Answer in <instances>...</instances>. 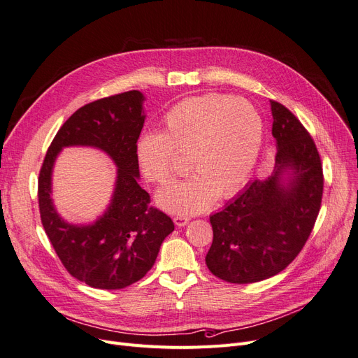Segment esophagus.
<instances>
[{
  "mask_svg": "<svg viewBox=\"0 0 358 358\" xmlns=\"http://www.w3.org/2000/svg\"><path fill=\"white\" fill-rule=\"evenodd\" d=\"M189 222H190V219L187 217V216H176V217H174V223L177 224L178 228H182V227H185V224L189 223Z\"/></svg>",
  "mask_w": 358,
  "mask_h": 358,
  "instance_id": "1",
  "label": "esophagus"
}]
</instances>
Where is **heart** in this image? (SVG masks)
Returning a JSON list of instances; mask_svg holds the SVG:
<instances>
[{
  "instance_id": "1",
  "label": "heart",
  "mask_w": 358,
  "mask_h": 358,
  "mask_svg": "<svg viewBox=\"0 0 358 358\" xmlns=\"http://www.w3.org/2000/svg\"><path fill=\"white\" fill-rule=\"evenodd\" d=\"M262 139L264 124L251 103L206 94L168 110L162 134L150 131L139 138L136 159L146 180L162 184L181 169L177 154L189 157L196 173L162 187L157 203L169 213L196 215L247 184Z\"/></svg>"
}]
</instances>
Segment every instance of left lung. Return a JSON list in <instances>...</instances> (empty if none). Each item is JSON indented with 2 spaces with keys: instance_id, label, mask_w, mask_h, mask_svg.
<instances>
[{
  "instance_id": "1",
  "label": "left lung",
  "mask_w": 358,
  "mask_h": 358,
  "mask_svg": "<svg viewBox=\"0 0 358 358\" xmlns=\"http://www.w3.org/2000/svg\"><path fill=\"white\" fill-rule=\"evenodd\" d=\"M275 166L210 216L213 242L206 264L216 277L248 285L283 271L313 229L324 192L321 158L293 113L270 100Z\"/></svg>"
}]
</instances>
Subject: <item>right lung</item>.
Segmentation results:
<instances>
[{
	"mask_svg": "<svg viewBox=\"0 0 358 358\" xmlns=\"http://www.w3.org/2000/svg\"><path fill=\"white\" fill-rule=\"evenodd\" d=\"M145 96L127 91L85 104L62 124L52 141L39 176V209L45 232L68 273L94 289L117 290L139 281L174 231L171 217L148 208L139 185L136 142L146 115ZM87 145L117 165V181L106 210L94 222L71 224L54 208L51 174L64 147Z\"/></svg>",
	"mask_w": 358,
	"mask_h": 358,
	"instance_id": "obj_1",
	"label": "right lung"
}]
</instances>
